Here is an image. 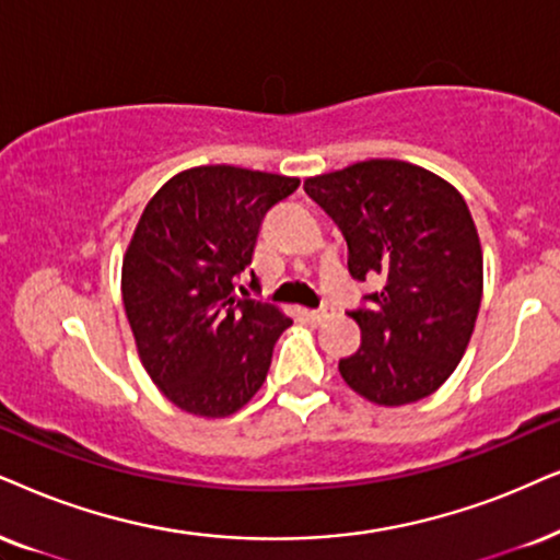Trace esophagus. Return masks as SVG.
<instances>
[{
	"instance_id": "obj_1",
	"label": "esophagus",
	"mask_w": 560,
	"mask_h": 560,
	"mask_svg": "<svg viewBox=\"0 0 560 560\" xmlns=\"http://www.w3.org/2000/svg\"><path fill=\"white\" fill-rule=\"evenodd\" d=\"M332 315V307H320V310H310L307 313V317H310V323H323V320H328V317Z\"/></svg>"
}]
</instances>
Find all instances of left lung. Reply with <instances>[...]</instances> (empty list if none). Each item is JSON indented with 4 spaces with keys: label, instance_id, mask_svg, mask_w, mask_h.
Returning a JSON list of instances; mask_svg holds the SVG:
<instances>
[{
    "label": "left lung",
    "instance_id": "left-lung-1",
    "mask_svg": "<svg viewBox=\"0 0 560 560\" xmlns=\"http://www.w3.org/2000/svg\"><path fill=\"white\" fill-rule=\"evenodd\" d=\"M349 245L353 279H380L349 313L362 346L338 362L353 393L406 406L436 393L468 349L483 296V250L459 190L427 167L364 160L304 180Z\"/></svg>",
    "mask_w": 560,
    "mask_h": 560
}]
</instances>
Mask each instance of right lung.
<instances>
[{"label":"right lung","mask_w":560,"mask_h":560,"mask_svg":"<svg viewBox=\"0 0 560 560\" xmlns=\"http://www.w3.org/2000/svg\"><path fill=\"white\" fill-rule=\"evenodd\" d=\"M296 186L287 175L201 165L173 175L141 211L124 256V307L147 374L186 413L224 419L264 385L292 317L243 300L235 284L266 211Z\"/></svg>","instance_id":"1"}]
</instances>
